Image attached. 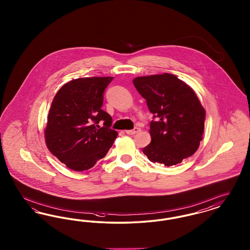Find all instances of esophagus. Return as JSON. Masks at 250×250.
<instances>
[{
    "label": "esophagus",
    "instance_id": "34e87169",
    "mask_svg": "<svg viewBox=\"0 0 250 250\" xmlns=\"http://www.w3.org/2000/svg\"><path fill=\"white\" fill-rule=\"evenodd\" d=\"M141 130L139 127H135L134 129H132V130H125V133L126 134H128V135H134V134H136V133H138L139 131Z\"/></svg>",
    "mask_w": 250,
    "mask_h": 250
}]
</instances>
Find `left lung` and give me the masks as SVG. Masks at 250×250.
<instances>
[{
    "instance_id": "obj_1",
    "label": "left lung",
    "mask_w": 250,
    "mask_h": 250,
    "mask_svg": "<svg viewBox=\"0 0 250 250\" xmlns=\"http://www.w3.org/2000/svg\"><path fill=\"white\" fill-rule=\"evenodd\" d=\"M133 83L156 118L150 124L152 141L143 154L167 167L194 155L203 138L205 119L194 90L168 73L137 77Z\"/></svg>"
}]
</instances>
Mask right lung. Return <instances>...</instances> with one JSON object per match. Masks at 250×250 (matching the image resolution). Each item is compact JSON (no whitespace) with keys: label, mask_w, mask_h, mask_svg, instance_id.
<instances>
[{"label":"right lung","mask_w":250,"mask_h":250,"mask_svg":"<svg viewBox=\"0 0 250 250\" xmlns=\"http://www.w3.org/2000/svg\"><path fill=\"white\" fill-rule=\"evenodd\" d=\"M113 77L72 80L54 96L44 131L48 151L75 171H83L107 155L117 138L112 118L101 109L103 93ZM104 126H99V122Z\"/></svg>","instance_id":"obj_1"}]
</instances>
